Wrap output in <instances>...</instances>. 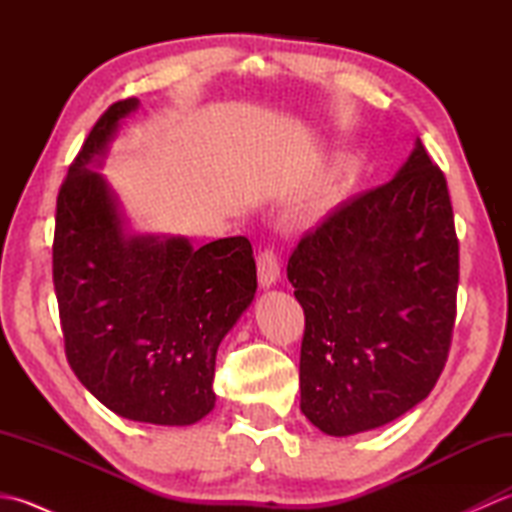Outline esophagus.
<instances>
[{"label":"esophagus","instance_id":"esophagus-1","mask_svg":"<svg viewBox=\"0 0 512 512\" xmlns=\"http://www.w3.org/2000/svg\"><path fill=\"white\" fill-rule=\"evenodd\" d=\"M257 277H259V286L262 288H273L279 281V259L273 250H264V253H259Z\"/></svg>","mask_w":512,"mask_h":512}]
</instances>
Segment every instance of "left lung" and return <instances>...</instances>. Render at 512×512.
Masks as SVG:
<instances>
[{"mask_svg": "<svg viewBox=\"0 0 512 512\" xmlns=\"http://www.w3.org/2000/svg\"><path fill=\"white\" fill-rule=\"evenodd\" d=\"M447 180L420 138L396 176L303 235L288 279L306 312L301 411L334 438L372 431L429 396L458 295Z\"/></svg>", "mask_w": 512, "mask_h": 512, "instance_id": "1", "label": "left lung"}]
</instances>
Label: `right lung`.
Returning a JSON list of instances; mask_svg holds the SVG:
<instances>
[{"label":"right lung","mask_w":512,"mask_h":512,"mask_svg":"<svg viewBox=\"0 0 512 512\" xmlns=\"http://www.w3.org/2000/svg\"><path fill=\"white\" fill-rule=\"evenodd\" d=\"M138 99L114 103L57 198L52 273L65 354L118 416L187 427L215 407V354L257 290L253 246L138 233L99 169Z\"/></svg>","instance_id":"1"}]
</instances>
